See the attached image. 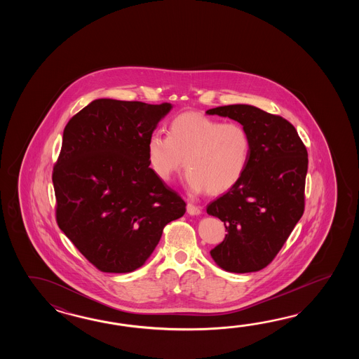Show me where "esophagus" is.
Masks as SVG:
<instances>
[{
    "instance_id": "obj_1",
    "label": "esophagus",
    "mask_w": 359,
    "mask_h": 359,
    "mask_svg": "<svg viewBox=\"0 0 359 359\" xmlns=\"http://www.w3.org/2000/svg\"><path fill=\"white\" fill-rule=\"evenodd\" d=\"M186 208H187V213L190 214V215H198V214L201 213L200 206L195 205L192 203H189Z\"/></svg>"
}]
</instances>
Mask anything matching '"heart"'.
Instances as JSON below:
<instances>
[{
  "mask_svg": "<svg viewBox=\"0 0 359 359\" xmlns=\"http://www.w3.org/2000/svg\"><path fill=\"white\" fill-rule=\"evenodd\" d=\"M252 140L238 123H223L201 113H182L168 124V136L153 133L147 141V161L154 175L168 182L183 167L192 192L219 195L244 177Z\"/></svg>",
  "mask_w": 359,
  "mask_h": 359,
  "instance_id": "obj_1",
  "label": "heart"
}]
</instances>
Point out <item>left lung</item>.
I'll list each match as a JSON object with an SVG mask.
<instances>
[{"label": "left lung", "instance_id": "8db88e82", "mask_svg": "<svg viewBox=\"0 0 359 359\" xmlns=\"http://www.w3.org/2000/svg\"><path fill=\"white\" fill-rule=\"evenodd\" d=\"M206 114L236 121L252 140L243 180L206 206L229 232L210 255L227 272H257L273 260L304 213L308 153L291 123L259 107L237 104Z\"/></svg>", "mask_w": 359, "mask_h": 359}]
</instances>
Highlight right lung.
<instances>
[{
	"label": "right lung",
	"mask_w": 359,
	"mask_h": 359,
	"mask_svg": "<svg viewBox=\"0 0 359 359\" xmlns=\"http://www.w3.org/2000/svg\"><path fill=\"white\" fill-rule=\"evenodd\" d=\"M172 104L93 100L69 121L53 173L61 231L96 268L142 267L186 203L154 175L147 141Z\"/></svg>",
	"instance_id": "obj_1"
}]
</instances>
